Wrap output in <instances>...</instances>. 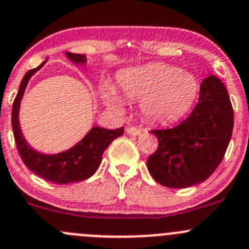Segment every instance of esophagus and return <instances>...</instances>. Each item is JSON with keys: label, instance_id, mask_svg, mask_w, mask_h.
I'll list each match as a JSON object with an SVG mask.
<instances>
[{"label": "esophagus", "instance_id": "1", "mask_svg": "<svg viewBox=\"0 0 249 249\" xmlns=\"http://www.w3.org/2000/svg\"><path fill=\"white\" fill-rule=\"evenodd\" d=\"M126 132L129 135H131V136H140L141 135V129L140 127H135V126H130V127H127L126 129Z\"/></svg>", "mask_w": 249, "mask_h": 249}]
</instances>
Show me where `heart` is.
Returning <instances> with one entry per match:
<instances>
[{
  "label": "heart",
  "mask_w": 249,
  "mask_h": 249,
  "mask_svg": "<svg viewBox=\"0 0 249 249\" xmlns=\"http://www.w3.org/2000/svg\"><path fill=\"white\" fill-rule=\"evenodd\" d=\"M119 91L105 85L109 106L122 109L125 101L140 102L143 117L153 124H170L189 110L197 94L194 76L166 64H150L119 73Z\"/></svg>",
  "instance_id": "b5f03b06"
}]
</instances>
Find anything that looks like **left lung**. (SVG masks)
<instances>
[{"instance_id": "obj_1", "label": "left lung", "mask_w": 249, "mask_h": 249, "mask_svg": "<svg viewBox=\"0 0 249 249\" xmlns=\"http://www.w3.org/2000/svg\"><path fill=\"white\" fill-rule=\"evenodd\" d=\"M233 110L222 80L208 76L200 85L197 105L175 126L152 130L158 149L147 160L152 177L167 188L205 182L219 166L231 139Z\"/></svg>"}]
</instances>
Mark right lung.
Wrapping results in <instances>:
<instances>
[{
	"label": "right lung",
	"mask_w": 249,
	"mask_h": 249,
	"mask_svg": "<svg viewBox=\"0 0 249 249\" xmlns=\"http://www.w3.org/2000/svg\"><path fill=\"white\" fill-rule=\"evenodd\" d=\"M67 59L77 65L87 64V56L82 54L65 53ZM46 61L38 67L30 70L20 83L19 91L12 108V127L16 140L18 152L22 162L27 169L43 179L56 184H69L91 177L99 169L102 160V154L113 140L124 134V127L115 130H107L104 127L94 126L76 145L57 154H43L35 150L27 143L22 135L19 124V109L25 89L30 78L43 67Z\"/></svg>",
	"instance_id": "add662e5"
}]
</instances>
